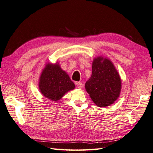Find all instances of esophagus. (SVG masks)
<instances>
[{
    "mask_svg": "<svg viewBox=\"0 0 153 153\" xmlns=\"http://www.w3.org/2000/svg\"><path fill=\"white\" fill-rule=\"evenodd\" d=\"M76 85H77L78 88H79V89H82L83 88V84L82 82H76Z\"/></svg>",
    "mask_w": 153,
    "mask_h": 153,
    "instance_id": "34e87169",
    "label": "esophagus"
}]
</instances>
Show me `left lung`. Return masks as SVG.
<instances>
[{
	"label": "left lung",
	"mask_w": 153,
	"mask_h": 153,
	"mask_svg": "<svg viewBox=\"0 0 153 153\" xmlns=\"http://www.w3.org/2000/svg\"><path fill=\"white\" fill-rule=\"evenodd\" d=\"M91 100L99 107L114 103L121 91V79L110 59L98 56L92 63V75L85 85Z\"/></svg>",
	"instance_id": "obj_1"
}]
</instances>
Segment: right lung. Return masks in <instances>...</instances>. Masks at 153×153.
<instances>
[{"instance_id":"1","label":"right lung","mask_w":153,"mask_h":153,"mask_svg":"<svg viewBox=\"0 0 153 153\" xmlns=\"http://www.w3.org/2000/svg\"><path fill=\"white\" fill-rule=\"evenodd\" d=\"M38 86L42 95L53 101H58L66 92L75 88L68 73L62 70L58 62L46 64L39 76Z\"/></svg>"}]
</instances>
